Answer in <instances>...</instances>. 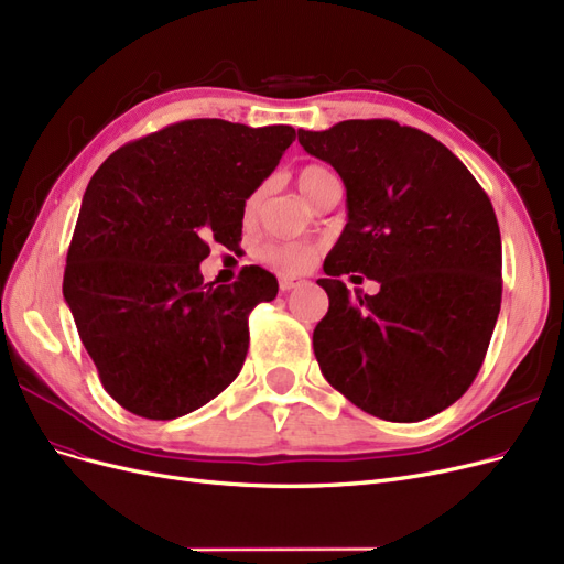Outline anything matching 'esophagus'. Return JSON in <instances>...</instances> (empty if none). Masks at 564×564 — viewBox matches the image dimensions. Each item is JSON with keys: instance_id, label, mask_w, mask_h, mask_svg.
Masks as SVG:
<instances>
[{"instance_id": "esophagus-1", "label": "esophagus", "mask_w": 564, "mask_h": 564, "mask_svg": "<svg viewBox=\"0 0 564 564\" xmlns=\"http://www.w3.org/2000/svg\"><path fill=\"white\" fill-rule=\"evenodd\" d=\"M302 283H304V281H302L300 276H288V274H281V276H279V285H281L283 293H290V290L300 288Z\"/></svg>"}]
</instances>
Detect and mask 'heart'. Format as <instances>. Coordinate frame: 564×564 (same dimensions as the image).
Listing matches in <instances>:
<instances>
[{
    "instance_id": "heart-1",
    "label": "heart",
    "mask_w": 564,
    "mask_h": 564,
    "mask_svg": "<svg viewBox=\"0 0 564 564\" xmlns=\"http://www.w3.org/2000/svg\"><path fill=\"white\" fill-rule=\"evenodd\" d=\"M332 178V174L325 170V166L318 164H308L304 170L297 172V187L300 193L311 199L316 195L318 187ZM260 195L262 191L250 193L248 199L243 202V216L250 218L258 212V204H260ZM260 256L264 262H269L271 267H279L281 271H304L311 264L316 262L318 258V248L311 246V243H300V241H288V243H269L260 250Z\"/></svg>"
}]
</instances>
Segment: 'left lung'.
<instances>
[{
  "instance_id": "left-lung-1",
  "label": "left lung",
  "mask_w": 564,
  "mask_h": 564,
  "mask_svg": "<svg viewBox=\"0 0 564 564\" xmlns=\"http://www.w3.org/2000/svg\"><path fill=\"white\" fill-rule=\"evenodd\" d=\"M337 170L348 223L325 258L323 377L377 419L415 423L467 392L502 304V237L484 187L442 141L394 120L297 132ZM379 280L350 296L341 273Z\"/></svg>"
}]
</instances>
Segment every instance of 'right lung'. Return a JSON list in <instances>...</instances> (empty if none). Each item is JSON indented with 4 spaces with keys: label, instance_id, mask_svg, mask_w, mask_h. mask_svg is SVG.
<instances>
[{
    "label": "right lung",
    "instance_id": "1",
    "mask_svg": "<svg viewBox=\"0 0 564 564\" xmlns=\"http://www.w3.org/2000/svg\"><path fill=\"white\" fill-rule=\"evenodd\" d=\"M290 124L174 122L122 145L88 183L62 293L104 390L141 419L172 421L237 379L248 314L279 293L243 267L204 283L199 262L241 239L243 202L295 141Z\"/></svg>",
    "mask_w": 564,
    "mask_h": 564
}]
</instances>
